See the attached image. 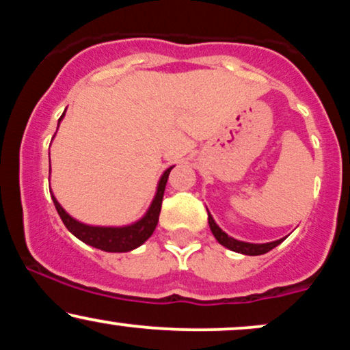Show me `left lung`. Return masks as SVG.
<instances>
[{"mask_svg":"<svg viewBox=\"0 0 350 350\" xmlns=\"http://www.w3.org/2000/svg\"><path fill=\"white\" fill-rule=\"evenodd\" d=\"M208 214V211H207ZM208 227H211L212 234L217 239V242L220 245H224V247L228 248V250L232 252H237V253H242V255H250V256H255V255H263V253L273 250L275 247H278V245L283 242L284 239H280V240H275V242H268V243H250V242H242V240H237L234 237L227 235L226 232L222 230L219 226L215 224L214 217L208 214Z\"/></svg>","mask_w":350,"mask_h":350,"instance_id":"obj_1","label":"left lung"}]
</instances>
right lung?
<instances>
[{
	"mask_svg": "<svg viewBox=\"0 0 350 350\" xmlns=\"http://www.w3.org/2000/svg\"><path fill=\"white\" fill-rule=\"evenodd\" d=\"M64 115L59 118V123L62 122ZM174 166L167 167L163 172V176L159 178L158 187H156V194L152 198L151 206L148 207L146 214L142 219L136 220V222L130 224V226H122V227H102V226H88V224L79 222L74 217L67 214L64 211V207L60 206L55 199L54 194H51L52 200H54V206L57 208V214L62 219L64 226L67 227V230L72 235L77 237L79 240H82L83 243L90 245V247L98 248L103 252H111V253H123V252H131L135 248H138L139 245H143L148 239L152 235L156 226H158L159 220V212H161V202L164 196V189H166L167 178H170V172ZM51 172V170H49Z\"/></svg>",
	"mask_w": 350,
	"mask_h": 350,
	"instance_id": "obj_1",
	"label": "right lung"
}]
</instances>
